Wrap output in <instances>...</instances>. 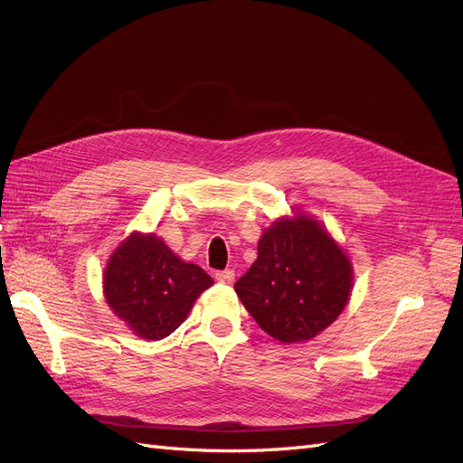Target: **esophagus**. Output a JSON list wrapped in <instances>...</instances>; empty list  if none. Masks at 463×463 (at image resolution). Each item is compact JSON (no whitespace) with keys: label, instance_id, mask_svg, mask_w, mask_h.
<instances>
[{"label":"esophagus","instance_id":"34e87169","mask_svg":"<svg viewBox=\"0 0 463 463\" xmlns=\"http://www.w3.org/2000/svg\"><path fill=\"white\" fill-rule=\"evenodd\" d=\"M216 279L220 284H232L233 279H235V272L233 270H230V269H226V270H218L216 272Z\"/></svg>","mask_w":463,"mask_h":463}]
</instances>
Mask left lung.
<instances>
[{
	"label": "left lung",
	"mask_w": 463,
	"mask_h": 463,
	"mask_svg": "<svg viewBox=\"0 0 463 463\" xmlns=\"http://www.w3.org/2000/svg\"><path fill=\"white\" fill-rule=\"evenodd\" d=\"M354 269L344 249L309 216L282 218L259 241V257L235 291L257 325L282 344L315 338L352 296Z\"/></svg>",
	"instance_id": "obj_1"
}]
</instances>
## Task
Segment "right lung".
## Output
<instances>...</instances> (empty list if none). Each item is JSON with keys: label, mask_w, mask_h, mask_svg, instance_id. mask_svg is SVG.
Instances as JSON below:
<instances>
[{"label": "right lung", "mask_w": 463, "mask_h": 463, "mask_svg": "<svg viewBox=\"0 0 463 463\" xmlns=\"http://www.w3.org/2000/svg\"><path fill=\"white\" fill-rule=\"evenodd\" d=\"M201 266L181 260L154 233H131L108 260L104 296L138 338L162 340L179 328L213 286Z\"/></svg>", "instance_id": "1"}]
</instances>
